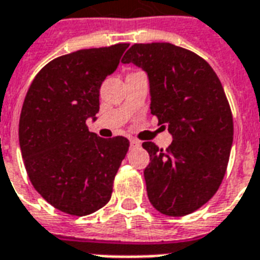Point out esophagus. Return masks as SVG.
<instances>
[{
    "mask_svg": "<svg viewBox=\"0 0 260 260\" xmlns=\"http://www.w3.org/2000/svg\"><path fill=\"white\" fill-rule=\"evenodd\" d=\"M129 144H131V148H139L142 143L139 142L138 139H131L129 140Z\"/></svg>",
    "mask_w": 260,
    "mask_h": 260,
    "instance_id": "obj_1",
    "label": "esophagus"
}]
</instances>
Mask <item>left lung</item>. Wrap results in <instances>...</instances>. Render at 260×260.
Wrapping results in <instances>:
<instances>
[{"instance_id":"8db88e82","label":"left lung","mask_w":260,"mask_h":260,"mask_svg":"<svg viewBox=\"0 0 260 260\" xmlns=\"http://www.w3.org/2000/svg\"><path fill=\"white\" fill-rule=\"evenodd\" d=\"M121 62L148 74L151 113L173 135L166 150L143 143L148 200L166 216L193 213L216 194L230 160L234 118L221 82L205 59L170 43L134 44Z\"/></svg>"}]
</instances>
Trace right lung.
Instances as JSON below:
<instances>
[{
  "instance_id": "right-lung-1",
  "label": "right lung",
  "mask_w": 260,
  "mask_h": 260,
  "mask_svg": "<svg viewBox=\"0 0 260 260\" xmlns=\"http://www.w3.org/2000/svg\"><path fill=\"white\" fill-rule=\"evenodd\" d=\"M128 46L62 55L39 71L26 91L18 124L26 174L48 204L71 216H87L109 202L129 148L124 136L102 139L86 124L95 120L100 87Z\"/></svg>"
}]
</instances>
